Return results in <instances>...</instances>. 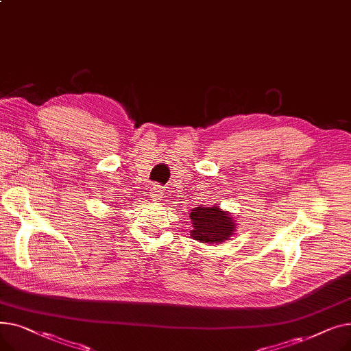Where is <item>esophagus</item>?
Returning <instances> with one entry per match:
<instances>
[{
  "instance_id": "1",
  "label": "esophagus",
  "mask_w": 351,
  "mask_h": 351,
  "mask_svg": "<svg viewBox=\"0 0 351 351\" xmlns=\"http://www.w3.org/2000/svg\"><path fill=\"white\" fill-rule=\"evenodd\" d=\"M162 189H160V186L159 185H155V186H152L151 188V197L152 199H155V200H159L160 197H162Z\"/></svg>"
}]
</instances>
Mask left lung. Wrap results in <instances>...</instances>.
I'll return each instance as SVG.
<instances>
[{"label":"left lung","instance_id":"1","mask_svg":"<svg viewBox=\"0 0 351 351\" xmlns=\"http://www.w3.org/2000/svg\"><path fill=\"white\" fill-rule=\"evenodd\" d=\"M189 219L192 222L191 236L200 243H223L230 241L236 232V222L232 213L216 205L212 208L202 205L192 209Z\"/></svg>","mask_w":351,"mask_h":351}]
</instances>
